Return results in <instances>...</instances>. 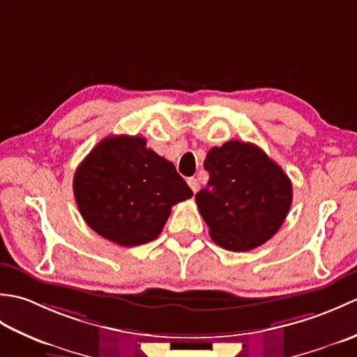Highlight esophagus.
<instances>
[{
  "instance_id": "34e87169",
  "label": "esophagus",
  "mask_w": 357,
  "mask_h": 357,
  "mask_svg": "<svg viewBox=\"0 0 357 357\" xmlns=\"http://www.w3.org/2000/svg\"><path fill=\"white\" fill-rule=\"evenodd\" d=\"M187 184L190 185V188H192V192H193V193H198V190H199V183H198V179H196V178H187Z\"/></svg>"
}]
</instances>
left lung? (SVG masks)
Returning a JSON list of instances; mask_svg holds the SVG:
<instances>
[{"mask_svg": "<svg viewBox=\"0 0 357 357\" xmlns=\"http://www.w3.org/2000/svg\"><path fill=\"white\" fill-rule=\"evenodd\" d=\"M207 187L196 193L210 236L230 252H248L271 239L293 201L291 181L262 149L231 139L204 161Z\"/></svg>", "mask_w": 357, "mask_h": 357, "instance_id": "1", "label": "left lung"}]
</instances>
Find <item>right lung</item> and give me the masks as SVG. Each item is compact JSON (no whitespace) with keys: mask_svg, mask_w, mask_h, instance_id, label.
I'll use <instances>...</instances> for the list:
<instances>
[{"mask_svg":"<svg viewBox=\"0 0 357 357\" xmlns=\"http://www.w3.org/2000/svg\"><path fill=\"white\" fill-rule=\"evenodd\" d=\"M73 195L90 229L118 245L135 247L156 239L172 207L193 192L142 136L118 135L96 144L79 164Z\"/></svg>","mask_w":357,"mask_h":357,"instance_id":"obj_1","label":"right lung"}]
</instances>
